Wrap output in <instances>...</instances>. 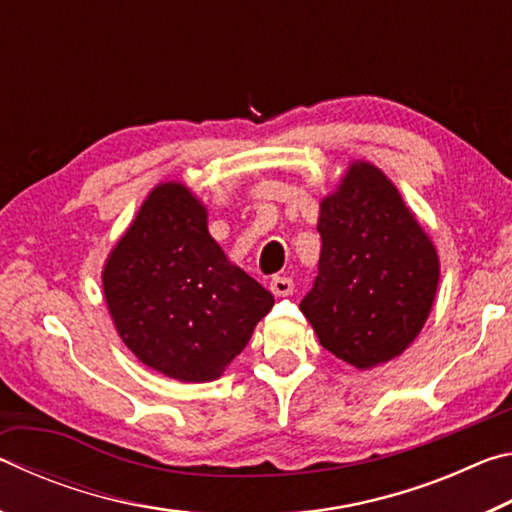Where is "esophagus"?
Returning a JSON list of instances; mask_svg holds the SVG:
<instances>
[{"label":"esophagus","mask_w":512,"mask_h":512,"mask_svg":"<svg viewBox=\"0 0 512 512\" xmlns=\"http://www.w3.org/2000/svg\"><path fill=\"white\" fill-rule=\"evenodd\" d=\"M271 291L273 296L277 298H284V296H291L293 293V280L287 275H275L271 280Z\"/></svg>","instance_id":"34e87169"}]
</instances>
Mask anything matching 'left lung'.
I'll return each mask as SVG.
<instances>
[{
  "mask_svg": "<svg viewBox=\"0 0 512 512\" xmlns=\"http://www.w3.org/2000/svg\"><path fill=\"white\" fill-rule=\"evenodd\" d=\"M320 259L300 302L318 341L366 370L409 348L436 298L440 264L397 187L370 162H352L320 203Z\"/></svg>",
  "mask_w": 512,
  "mask_h": 512,
  "instance_id": "1",
  "label": "left lung"
}]
</instances>
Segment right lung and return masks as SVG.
<instances>
[{"mask_svg": "<svg viewBox=\"0 0 512 512\" xmlns=\"http://www.w3.org/2000/svg\"><path fill=\"white\" fill-rule=\"evenodd\" d=\"M103 293L128 350L192 384L219 379L275 302L228 262L205 205L180 183L158 185L142 203L103 266Z\"/></svg>", "mask_w": 512, "mask_h": 512, "instance_id": "add662e5", "label": "right lung"}]
</instances>
